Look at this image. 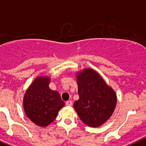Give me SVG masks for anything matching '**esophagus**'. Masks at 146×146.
<instances>
[{
  "instance_id": "obj_1",
  "label": "esophagus",
  "mask_w": 146,
  "mask_h": 146,
  "mask_svg": "<svg viewBox=\"0 0 146 146\" xmlns=\"http://www.w3.org/2000/svg\"><path fill=\"white\" fill-rule=\"evenodd\" d=\"M66 106H72V101H71V100L66 101Z\"/></svg>"
}]
</instances>
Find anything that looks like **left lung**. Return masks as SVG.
<instances>
[{
  "label": "left lung",
  "mask_w": 146,
  "mask_h": 146,
  "mask_svg": "<svg viewBox=\"0 0 146 146\" xmlns=\"http://www.w3.org/2000/svg\"><path fill=\"white\" fill-rule=\"evenodd\" d=\"M80 99L74 102L80 120L90 127H100L113 114L117 95L100 74L91 68L76 73Z\"/></svg>",
  "instance_id": "obj_1"
}]
</instances>
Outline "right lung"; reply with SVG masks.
I'll list each match as a JSON object with an SVG mask.
<instances>
[{
  "instance_id": "add662e5",
  "label": "right lung",
  "mask_w": 146,
  "mask_h": 146,
  "mask_svg": "<svg viewBox=\"0 0 146 146\" xmlns=\"http://www.w3.org/2000/svg\"><path fill=\"white\" fill-rule=\"evenodd\" d=\"M50 81L48 76L37 77L28 87L23 100L28 118L41 127L51 124L65 105L59 93L49 88Z\"/></svg>"
}]
</instances>
